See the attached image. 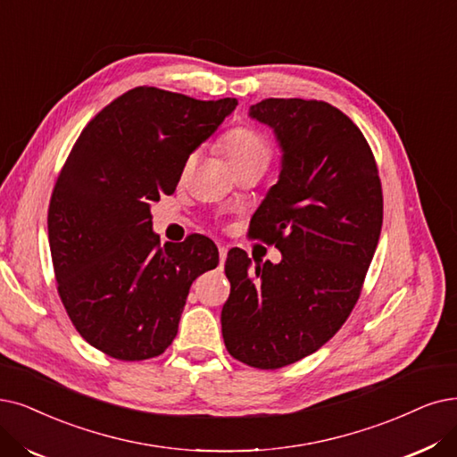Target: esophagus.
Segmentation results:
<instances>
[{"instance_id": "obj_1", "label": "esophagus", "mask_w": 457, "mask_h": 457, "mask_svg": "<svg viewBox=\"0 0 457 457\" xmlns=\"http://www.w3.org/2000/svg\"><path fill=\"white\" fill-rule=\"evenodd\" d=\"M227 261V247L225 245H219V264H225Z\"/></svg>"}]
</instances>
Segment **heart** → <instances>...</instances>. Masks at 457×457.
Masks as SVG:
<instances>
[{"instance_id":"b5f03b06","label":"heart","mask_w":457,"mask_h":457,"mask_svg":"<svg viewBox=\"0 0 457 457\" xmlns=\"http://www.w3.org/2000/svg\"><path fill=\"white\" fill-rule=\"evenodd\" d=\"M221 148L236 172L245 169L264 170L273 155V145L270 138L249 125H238L227 131L221 138ZM195 161L196 154L193 152L184 162V170H189L195 165Z\"/></svg>"}]
</instances>
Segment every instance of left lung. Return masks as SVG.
<instances>
[{
    "instance_id": "8db88e82",
    "label": "left lung",
    "mask_w": 457,
    "mask_h": 457,
    "mask_svg": "<svg viewBox=\"0 0 457 457\" xmlns=\"http://www.w3.org/2000/svg\"><path fill=\"white\" fill-rule=\"evenodd\" d=\"M249 116L281 145L279 181L251 219L281 262L230 249L221 330L232 358L279 370L319 351L349 319L382 227V187L366 137L324 101L264 99Z\"/></svg>"
}]
</instances>
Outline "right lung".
Segmentation results:
<instances>
[{
	"label": "right lung",
	"instance_id": "right-lung-1",
	"mask_svg": "<svg viewBox=\"0 0 457 457\" xmlns=\"http://www.w3.org/2000/svg\"><path fill=\"white\" fill-rule=\"evenodd\" d=\"M236 104L140 86L72 145L50 198L48 244L65 312L101 353L125 361L165 353L193 281L219 264L206 236L161 247L150 208L176 191L186 159Z\"/></svg>",
	"mask_w": 457,
	"mask_h": 457
}]
</instances>
